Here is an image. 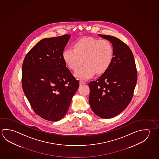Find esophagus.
<instances>
[{"label":"esophagus","mask_w":159,"mask_h":159,"mask_svg":"<svg viewBox=\"0 0 159 159\" xmlns=\"http://www.w3.org/2000/svg\"><path fill=\"white\" fill-rule=\"evenodd\" d=\"M79 84H80V85H83V84H85V81H84L80 80V82H79Z\"/></svg>","instance_id":"esophagus-1"}]
</instances>
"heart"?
Returning <instances> with one entry per match:
<instances>
[{"label":"heart","instance_id":"1","mask_svg":"<svg viewBox=\"0 0 159 159\" xmlns=\"http://www.w3.org/2000/svg\"><path fill=\"white\" fill-rule=\"evenodd\" d=\"M114 50L111 43L106 39L86 37L79 40L74 49L67 48L63 53V59L71 70L75 71L84 61V65L75 74L76 78L88 79L95 73H105L111 64Z\"/></svg>","mask_w":159,"mask_h":159}]
</instances>
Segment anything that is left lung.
<instances>
[{
    "instance_id": "obj_1",
    "label": "left lung",
    "mask_w": 159,
    "mask_h": 159,
    "mask_svg": "<svg viewBox=\"0 0 159 159\" xmlns=\"http://www.w3.org/2000/svg\"><path fill=\"white\" fill-rule=\"evenodd\" d=\"M98 35L111 42L114 56L106 72L89 83V103L98 116L111 118L120 113L132 100L137 80L136 66L125 43L116 37Z\"/></svg>"
}]
</instances>
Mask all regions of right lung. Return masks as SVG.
<instances>
[{
	"instance_id": "1",
	"label": "right lung",
	"mask_w": 159,
	"mask_h": 159,
	"mask_svg": "<svg viewBox=\"0 0 159 159\" xmlns=\"http://www.w3.org/2000/svg\"><path fill=\"white\" fill-rule=\"evenodd\" d=\"M70 37L64 34L41 40L27 53L23 62L24 93L34 111L49 121L64 117L79 86L63 59Z\"/></svg>"
}]
</instances>
